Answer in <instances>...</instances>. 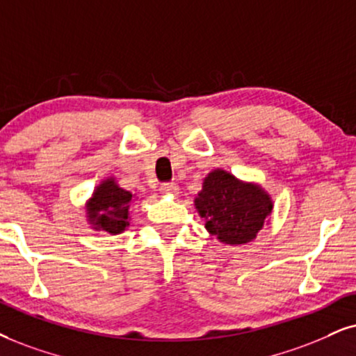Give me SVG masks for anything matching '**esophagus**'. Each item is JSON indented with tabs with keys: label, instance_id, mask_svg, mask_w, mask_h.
<instances>
[{
	"label": "esophagus",
	"instance_id": "1",
	"mask_svg": "<svg viewBox=\"0 0 356 356\" xmlns=\"http://www.w3.org/2000/svg\"><path fill=\"white\" fill-rule=\"evenodd\" d=\"M159 191H161V193H164V195H175V193L179 192V186H177V184H174V182L161 184Z\"/></svg>",
	"mask_w": 356,
	"mask_h": 356
}]
</instances>
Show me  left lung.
<instances>
[{
	"label": "left lung",
	"instance_id": "obj_1",
	"mask_svg": "<svg viewBox=\"0 0 356 356\" xmlns=\"http://www.w3.org/2000/svg\"><path fill=\"white\" fill-rule=\"evenodd\" d=\"M205 228L220 243L240 246L251 243L271 222V195L258 182L241 181L225 169H213L202 181L193 200Z\"/></svg>",
	"mask_w": 356,
	"mask_h": 356
}]
</instances>
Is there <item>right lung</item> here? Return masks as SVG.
<instances>
[{"label": "right lung", "mask_w": 356, "mask_h": 356, "mask_svg": "<svg viewBox=\"0 0 356 356\" xmlns=\"http://www.w3.org/2000/svg\"><path fill=\"white\" fill-rule=\"evenodd\" d=\"M136 195L124 191L113 175L103 179L85 202V218L93 232L120 235L131 222V205Z\"/></svg>", "instance_id": "add662e5"}]
</instances>
